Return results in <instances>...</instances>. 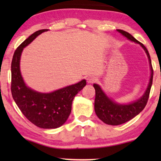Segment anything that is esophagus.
Instances as JSON below:
<instances>
[{
  "instance_id": "obj_1",
  "label": "esophagus",
  "mask_w": 161,
  "mask_h": 161,
  "mask_svg": "<svg viewBox=\"0 0 161 161\" xmlns=\"http://www.w3.org/2000/svg\"><path fill=\"white\" fill-rule=\"evenodd\" d=\"M96 80H97V79H96L95 77L91 76V77H89V78H87V82L89 83H93L95 82Z\"/></svg>"
}]
</instances>
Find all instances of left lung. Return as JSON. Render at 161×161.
Wrapping results in <instances>:
<instances>
[{"instance_id":"1","label":"left lung","mask_w":161,"mask_h":161,"mask_svg":"<svg viewBox=\"0 0 161 161\" xmlns=\"http://www.w3.org/2000/svg\"><path fill=\"white\" fill-rule=\"evenodd\" d=\"M117 31L122 34L123 36L127 37L130 41L139 44L144 48L149 58V64H150L151 75L148 86H147V89L144 95L136 102L127 105L119 104V103H116L111 100L103 92L100 86L94 83L93 86L95 89V100H94L95 113L100 120H102L105 124L111 125H119L128 122L143 111V109L146 106L147 101H148L153 79V66H152L150 56H149V52L146 47L127 31L120 29H117Z\"/></svg>"}]
</instances>
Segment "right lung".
Here are the masks:
<instances>
[{"label":"right lung","instance_id":"obj_1","mask_svg":"<svg viewBox=\"0 0 161 161\" xmlns=\"http://www.w3.org/2000/svg\"><path fill=\"white\" fill-rule=\"evenodd\" d=\"M47 31L42 29L34 32L15 50L11 67V91L14 102L31 122L40 128L53 129L64 124L71 113L72 100L86 85V81L82 80L50 93H40L25 85L19 69L22 52L37 36Z\"/></svg>","mask_w":161,"mask_h":161}]
</instances>
